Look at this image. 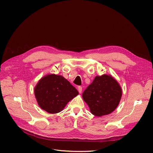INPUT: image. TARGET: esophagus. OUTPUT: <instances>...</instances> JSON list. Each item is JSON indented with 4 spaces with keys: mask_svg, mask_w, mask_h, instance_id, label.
Instances as JSON below:
<instances>
[{
    "mask_svg": "<svg viewBox=\"0 0 153 153\" xmlns=\"http://www.w3.org/2000/svg\"><path fill=\"white\" fill-rule=\"evenodd\" d=\"M78 92H79V93H82V87H80V86L78 87Z\"/></svg>",
    "mask_w": 153,
    "mask_h": 153,
    "instance_id": "obj_1",
    "label": "esophagus"
}]
</instances>
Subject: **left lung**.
Listing matches in <instances>:
<instances>
[{
  "label": "left lung",
  "instance_id": "8db88e82",
  "mask_svg": "<svg viewBox=\"0 0 153 153\" xmlns=\"http://www.w3.org/2000/svg\"><path fill=\"white\" fill-rule=\"evenodd\" d=\"M122 96L117 82L106 75L97 76L82 94L91 113L100 117L112 113L117 108Z\"/></svg>",
  "mask_w": 153,
  "mask_h": 153
}]
</instances>
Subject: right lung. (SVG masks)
I'll list each match as a JSON object with an SVG mask.
<instances>
[{
  "label": "right lung",
  "mask_w": 153,
  "mask_h": 153,
  "mask_svg": "<svg viewBox=\"0 0 153 153\" xmlns=\"http://www.w3.org/2000/svg\"><path fill=\"white\" fill-rule=\"evenodd\" d=\"M34 94L41 108L48 113L56 114L78 95V92L66 78L52 74L39 81Z\"/></svg>",
  "instance_id": "1"
}]
</instances>
